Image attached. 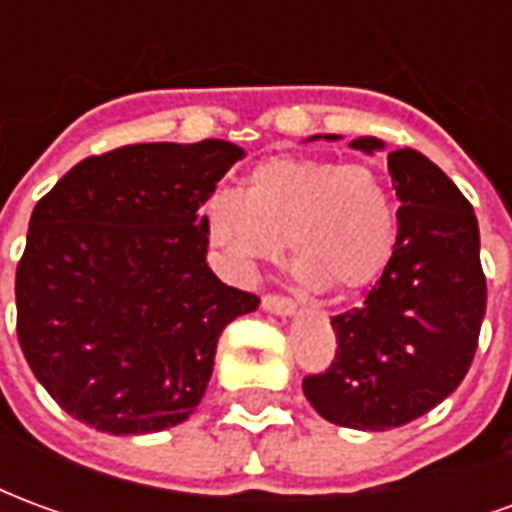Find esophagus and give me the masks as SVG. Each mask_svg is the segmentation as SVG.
Segmentation results:
<instances>
[{
	"label": "esophagus",
	"instance_id": "1",
	"mask_svg": "<svg viewBox=\"0 0 512 512\" xmlns=\"http://www.w3.org/2000/svg\"><path fill=\"white\" fill-rule=\"evenodd\" d=\"M263 310L290 318V315H296V301L288 299V296H277V293H266L263 296Z\"/></svg>",
	"mask_w": 512,
	"mask_h": 512
}]
</instances>
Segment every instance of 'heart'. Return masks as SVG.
<instances>
[{
    "label": "heart",
    "mask_w": 512,
    "mask_h": 512,
    "mask_svg": "<svg viewBox=\"0 0 512 512\" xmlns=\"http://www.w3.org/2000/svg\"><path fill=\"white\" fill-rule=\"evenodd\" d=\"M202 224L241 277L290 244L301 282L326 285L334 296L373 285L397 235L395 202L376 169L304 156L255 164L241 194L213 191Z\"/></svg>",
    "instance_id": "heart-1"
}]
</instances>
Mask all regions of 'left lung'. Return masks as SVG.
<instances>
[{"instance_id": "8db88e82", "label": "left lung", "mask_w": 512, "mask_h": 512, "mask_svg": "<svg viewBox=\"0 0 512 512\" xmlns=\"http://www.w3.org/2000/svg\"><path fill=\"white\" fill-rule=\"evenodd\" d=\"M351 147L373 153L384 142L359 136ZM386 164L400 200L392 257L365 304L332 318V365L304 378L312 408L354 430L400 428L452 395L472 367L485 315L469 200L411 147L392 150Z\"/></svg>"}]
</instances>
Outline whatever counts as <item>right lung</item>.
I'll use <instances>...</instances> for the list:
<instances>
[{
  "label": "right lung",
  "instance_id": "obj_1",
  "mask_svg": "<svg viewBox=\"0 0 512 512\" xmlns=\"http://www.w3.org/2000/svg\"><path fill=\"white\" fill-rule=\"evenodd\" d=\"M244 150L147 142L90 156L35 205L16 271L18 343L62 411L112 436L172 428L255 293L208 268L200 208Z\"/></svg>",
  "mask_w": 512,
  "mask_h": 512
}]
</instances>
